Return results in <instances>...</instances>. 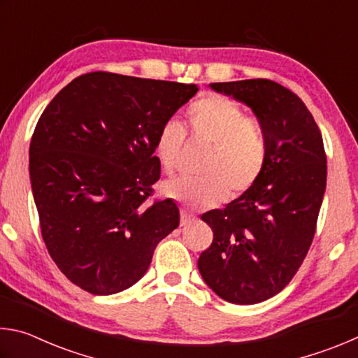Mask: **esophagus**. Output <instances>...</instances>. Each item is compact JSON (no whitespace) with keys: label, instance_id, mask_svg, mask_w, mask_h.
Wrapping results in <instances>:
<instances>
[{"label":"esophagus","instance_id":"esophagus-1","mask_svg":"<svg viewBox=\"0 0 358 358\" xmlns=\"http://www.w3.org/2000/svg\"><path fill=\"white\" fill-rule=\"evenodd\" d=\"M194 221H196V216L187 213V211H181V220H180V226H189V224H192Z\"/></svg>","mask_w":358,"mask_h":358}]
</instances>
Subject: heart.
Masks as SVG:
<instances>
[{"mask_svg": "<svg viewBox=\"0 0 358 358\" xmlns=\"http://www.w3.org/2000/svg\"><path fill=\"white\" fill-rule=\"evenodd\" d=\"M194 142L208 148L197 180H172L164 192L187 210H205L226 201L230 194L245 192L256 183L266 159V136L260 121L245 115L234 99L217 94L202 96L186 110ZM186 132L169 120L157 132L155 150L166 173L177 171Z\"/></svg>", "mask_w": 358, "mask_h": 358, "instance_id": "1", "label": "heart"}]
</instances>
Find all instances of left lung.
I'll return each instance as SVG.
<instances>
[{
  "instance_id": "left-lung-1",
  "label": "left lung",
  "mask_w": 358,
  "mask_h": 358,
  "mask_svg": "<svg viewBox=\"0 0 358 358\" xmlns=\"http://www.w3.org/2000/svg\"><path fill=\"white\" fill-rule=\"evenodd\" d=\"M252 108L266 136L265 166L250 189L201 217L213 243L199 271L222 300L254 305L287 286L313 243L327 185L322 134L295 93L268 78L210 83Z\"/></svg>"
}]
</instances>
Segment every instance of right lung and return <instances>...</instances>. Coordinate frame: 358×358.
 <instances>
[{
  "mask_svg": "<svg viewBox=\"0 0 358 358\" xmlns=\"http://www.w3.org/2000/svg\"><path fill=\"white\" fill-rule=\"evenodd\" d=\"M197 85L112 72L72 80L42 112L29 143L41 234L62 273L112 295L147 273L157 243L180 224L172 199H151L161 177V126Z\"/></svg>",
  "mask_w": 358,
  "mask_h": 358,
  "instance_id": "1",
  "label": "right lung"
}]
</instances>
